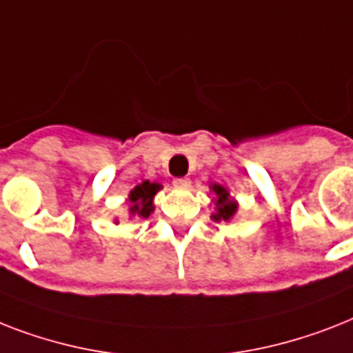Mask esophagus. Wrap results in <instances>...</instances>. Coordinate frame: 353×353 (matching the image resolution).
Listing matches in <instances>:
<instances>
[{
	"instance_id": "obj_1",
	"label": "esophagus",
	"mask_w": 353,
	"mask_h": 353,
	"mask_svg": "<svg viewBox=\"0 0 353 353\" xmlns=\"http://www.w3.org/2000/svg\"><path fill=\"white\" fill-rule=\"evenodd\" d=\"M174 186L176 188H188L190 186V179L188 177H176L174 179Z\"/></svg>"
}]
</instances>
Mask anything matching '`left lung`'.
<instances>
[{"label":"left lung","mask_w":353,"mask_h":353,"mask_svg":"<svg viewBox=\"0 0 353 353\" xmlns=\"http://www.w3.org/2000/svg\"><path fill=\"white\" fill-rule=\"evenodd\" d=\"M212 190L216 192L217 196V214H214L212 217H214L216 221H221V219L223 221H228V219L236 214L237 205L228 197V192H226L221 185H214L212 186Z\"/></svg>","instance_id":"left-lung-1"}]
</instances>
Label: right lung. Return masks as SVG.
I'll return each mask as SVG.
<instances>
[{
  "mask_svg": "<svg viewBox=\"0 0 353 353\" xmlns=\"http://www.w3.org/2000/svg\"><path fill=\"white\" fill-rule=\"evenodd\" d=\"M159 188H161L159 183L143 181L141 185H137L136 188L130 192V197H128L132 216H139V217L150 216V212L154 210L152 199H154V196H156Z\"/></svg>",
  "mask_w": 353,
  "mask_h": 353,
  "instance_id": "obj_1",
  "label": "right lung"
}]
</instances>
